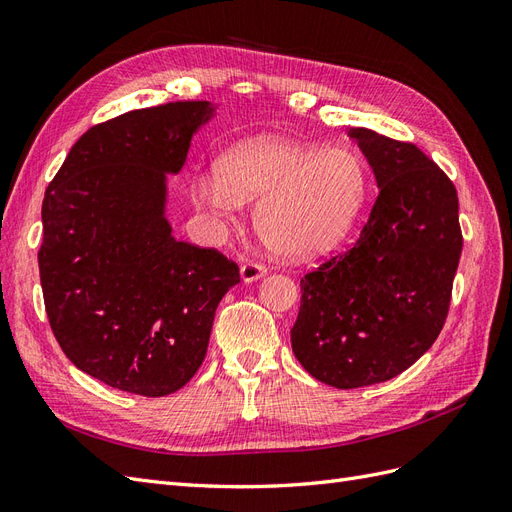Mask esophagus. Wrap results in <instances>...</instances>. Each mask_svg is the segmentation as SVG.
<instances>
[{
  "instance_id": "1",
  "label": "esophagus",
  "mask_w": 512,
  "mask_h": 512,
  "mask_svg": "<svg viewBox=\"0 0 512 512\" xmlns=\"http://www.w3.org/2000/svg\"><path fill=\"white\" fill-rule=\"evenodd\" d=\"M265 273H267V267L260 265V262H243V265H241V280L245 284L260 280V277Z\"/></svg>"
}]
</instances>
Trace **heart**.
<instances>
[{
	"instance_id": "1",
	"label": "heart",
	"mask_w": 512,
	"mask_h": 512,
	"mask_svg": "<svg viewBox=\"0 0 512 512\" xmlns=\"http://www.w3.org/2000/svg\"><path fill=\"white\" fill-rule=\"evenodd\" d=\"M367 170L356 153L284 138L232 147L198 179L200 205L220 213L254 207V230L269 252L309 258L346 237L367 198Z\"/></svg>"
}]
</instances>
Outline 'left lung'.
Wrapping results in <instances>:
<instances>
[{
    "label": "left lung",
    "instance_id": "8db88e82",
    "mask_svg": "<svg viewBox=\"0 0 512 512\" xmlns=\"http://www.w3.org/2000/svg\"><path fill=\"white\" fill-rule=\"evenodd\" d=\"M350 138L380 194L361 237L301 280L292 352L335 389L386 382L436 342L451 305L463 237L453 181L412 143L367 128Z\"/></svg>",
    "mask_w": 512,
    "mask_h": 512
}]
</instances>
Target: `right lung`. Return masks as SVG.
<instances>
[{"mask_svg":"<svg viewBox=\"0 0 512 512\" xmlns=\"http://www.w3.org/2000/svg\"><path fill=\"white\" fill-rule=\"evenodd\" d=\"M209 102H168L89 128L42 200L40 284L68 359L113 389L164 397L203 363L237 262L173 237L166 173H179Z\"/></svg>","mask_w":512,"mask_h":512,"instance_id":"1","label":"right lung"}]
</instances>
